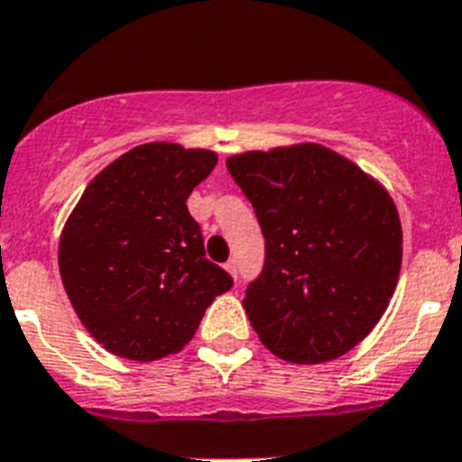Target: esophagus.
Here are the masks:
<instances>
[{"instance_id":"obj_1","label":"esophagus","mask_w":462,"mask_h":462,"mask_svg":"<svg viewBox=\"0 0 462 462\" xmlns=\"http://www.w3.org/2000/svg\"><path fill=\"white\" fill-rule=\"evenodd\" d=\"M225 270H227V274H230V277H237V261L225 263Z\"/></svg>"}]
</instances>
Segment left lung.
Instances as JSON below:
<instances>
[{
  "label": "left lung",
  "instance_id": "left-lung-1",
  "mask_svg": "<svg viewBox=\"0 0 462 462\" xmlns=\"http://www.w3.org/2000/svg\"><path fill=\"white\" fill-rule=\"evenodd\" d=\"M225 164L265 237V267L242 303L261 343L291 364L350 352L397 289L402 223L390 192L319 143L249 150Z\"/></svg>",
  "mask_w": 462,
  "mask_h": 462
}]
</instances>
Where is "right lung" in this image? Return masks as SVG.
<instances>
[{
  "label": "right lung",
  "instance_id": "1",
  "mask_svg": "<svg viewBox=\"0 0 462 462\" xmlns=\"http://www.w3.org/2000/svg\"><path fill=\"white\" fill-rule=\"evenodd\" d=\"M218 154L145 143L107 164L84 189L58 244L77 317L107 352L154 362L189 343L216 296L232 286L204 258L188 197Z\"/></svg>",
  "mask_w": 462,
  "mask_h": 462
}]
</instances>
